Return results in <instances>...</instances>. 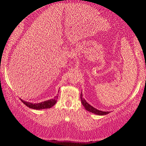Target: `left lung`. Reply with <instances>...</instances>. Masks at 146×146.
Segmentation results:
<instances>
[{"label": "left lung", "instance_id": "8db88e82", "mask_svg": "<svg viewBox=\"0 0 146 146\" xmlns=\"http://www.w3.org/2000/svg\"><path fill=\"white\" fill-rule=\"evenodd\" d=\"M80 98H81V102H82V105L84 106L85 109L88 111L91 112L93 113H95L96 115H104L106 114H108L109 111H102L98 110L97 109H95V108H93V106H91V105L89 104L86 102V100L82 97V93H80Z\"/></svg>", "mask_w": 146, "mask_h": 146}]
</instances>
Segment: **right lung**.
<instances>
[{"label":"right lung","instance_id":"1","mask_svg":"<svg viewBox=\"0 0 146 146\" xmlns=\"http://www.w3.org/2000/svg\"><path fill=\"white\" fill-rule=\"evenodd\" d=\"M56 99H57V98L55 97L53 99L52 98V99L44 101V102L38 104H32L28 102H25V101H24L22 99H21V102H23L24 104L28 106L29 108L35 109V110H42V109H49L52 107V106H53L56 104Z\"/></svg>","mask_w":146,"mask_h":146}]
</instances>
